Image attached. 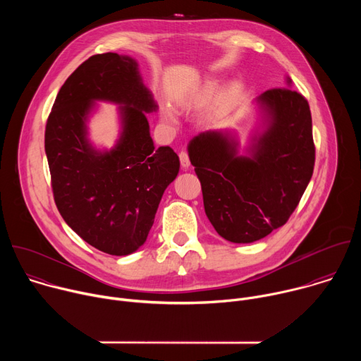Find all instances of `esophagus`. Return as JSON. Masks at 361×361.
I'll list each match as a JSON object with an SVG mask.
<instances>
[{"instance_id":"esophagus-1","label":"esophagus","mask_w":361,"mask_h":361,"mask_svg":"<svg viewBox=\"0 0 361 361\" xmlns=\"http://www.w3.org/2000/svg\"><path fill=\"white\" fill-rule=\"evenodd\" d=\"M178 157H180V163H181V166H183L184 169H188V167H190V157H188V152H187V151H181V152L178 154Z\"/></svg>"}]
</instances>
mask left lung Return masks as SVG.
I'll list each match as a JSON object with an SVG mask.
<instances>
[{
	"label": "left lung",
	"instance_id": "1",
	"mask_svg": "<svg viewBox=\"0 0 361 361\" xmlns=\"http://www.w3.org/2000/svg\"><path fill=\"white\" fill-rule=\"evenodd\" d=\"M287 87L267 90L257 98L266 111L267 128L252 138L248 157L237 156V142L219 131L201 133L188 144L205 214L231 243H252L284 226L313 176L310 107Z\"/></svg>",
	"mask_w": 361,
	"mask_h": 361
}]
</instances>
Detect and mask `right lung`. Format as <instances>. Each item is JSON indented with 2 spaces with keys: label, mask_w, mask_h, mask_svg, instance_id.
<instances>
[{
  "label": "right lung",
  "mask_w": 361,
  "mask_h": 361,
  "mask_svg": "<svg viewBox=\"0 0 361 361\" xmlns=\"http://www.w3.org/2000/svg\"><path fill=\"white\" fill-rule=\"evenodd\" d=\"M94 100L122 107L123 133L111 152L86 140ZM135 60L116 53L84 61L60 88L45 126V154L54 201L64 221L90 245L111 255L140 248L164 190L178 174L170 147H154L147 113L156 111Z\"/></svg>",
  "instance_id": "1"
}]
</instances>
